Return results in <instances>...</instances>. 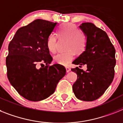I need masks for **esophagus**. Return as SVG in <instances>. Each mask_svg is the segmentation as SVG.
Listing matches in <instances>:
<instances>
[{"instance_id":"1","label":"esophagus","mask_w":123,"mask_h":123,"mask_svg":"<svg viewBox=\"0 0 123 123\" xmlns=\"http://www.w3.org/2000/svg\"><path fill=\"white\" fill-rule=\"evenodd\" d=\"M66 72L67 73H69L70 71H71V69H70L69 67H66Z\"/></svg>"}]
</instances>
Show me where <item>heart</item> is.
<instances>
[{"instance_id":"1","label":"heart","mask_w":123,"mask_h":123,"mask_svg":"<svg viewBox=\"0 0 123 123\" xmlns=\"http://www.w3.org/2000/svg\"><path fill=\"white\" fill-rule=\"evenodd\" d=\"M59 37L68 39L66 49L64 52H60L54 56V59L57 63L67 66L74 58L75 52L81 53L85 49L86 46V38L82 33L80 32L76 25L71 23L64 24L60 27L58 31ZM47 47L52 53H54L57 49V37L54 34H50L47 40Z\"/></svg>"}]
</instances>
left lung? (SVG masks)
Instances as JSON below:
<instances>
[{"label": "left lung", "instance_id": "8db88e82", "mask_svg": "<svg viewBox=\"0 0 123 123\" xmlns=\"http://www.w3.org/2000/svg\"><path fill=\"white\" fill-rule=\"evenodd\" d=\"M79 28L86 36V46L73 64L79 68L86 65L87 70L71 69L77 76L73 90L77 99L92 101L105 93L114 79L116 50L107 34L94 24L82 23Z\"/></svg>", "mask_w": 123, "mask_h": 123}]
</instances>
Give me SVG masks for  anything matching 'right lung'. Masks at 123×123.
I'll list each match as a JSON object with an SVG mask.
<instances>
[{
	"label": "right lung",
	"mask_w": 123,
	"mask_h": 123,
	"mask_svg": "<svg viewBox=\"0 0 123 123\" xmlns=\"http://www.w3.org/2000/svg\"><path fill=\"white\" fill-rule=\"evenodd\" d=\"M57 25L42 19L35 20L18 29L9 44L6 58L8 79L19 94L31 101H42L52 95L66 74L63 66H49L52 57L47 40ZM38 63H41L39 69L36 68Z\"/></svg>",
	"instance_id": "add662e5"
}]
</instances>
